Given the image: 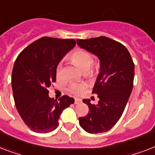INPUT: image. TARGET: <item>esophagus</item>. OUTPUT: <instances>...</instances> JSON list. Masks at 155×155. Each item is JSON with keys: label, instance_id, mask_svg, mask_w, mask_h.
Returning <instances> with one entry per match:
<instances>
[{"label": "esophagus", "instance_id": "1", "mask_svg": "<svg viewBox=\"0 0 155 155\" xmlns=\"http://www.w3.org/2000/svg\"><path fill=\"white\" fill-rule=\"evenodd\" d=\"M80 103H81V99H75V104H79Z\"/></svg>", "mask_w": 155, "mask_h": 155}]
</instances>
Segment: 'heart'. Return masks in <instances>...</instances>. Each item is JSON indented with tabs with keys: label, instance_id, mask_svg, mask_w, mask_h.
<instances>
[{
	"label": "heart",
	"instance_id": "1",
	"mask_svg": "<svg viewBox=\"0 0 155 155\" xmlns=\"http://www.w3.org/2000/svg\"><path fill=\"white\" fill-rule=\"evenodd\" d=\"M70 60L75 66L79 68L87 76H93L97 71V65L93 61L92 55L89 51L84 49H76L73 53L70 56ZM60 71L61 67L60 65L56 68V79H60ZM87 87V84L84 83H72L69 86V91L74 95H80Z\"/></svg>",
	"mask_w": 155,
	"mask_h": 155
}]
</instances>
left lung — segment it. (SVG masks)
Wrapping results in <instances>:
<instances>
[{"label": "left lung", "instance_id": "1", "mask_svg": "<svg viewBox=\"0 0 155 155\" xmlns=\"http://www.w3.org/2000/svg\"><path fill=\"white\" fill-rule=\"evenodd\" d=\"M82 48L100 60V70L93 88L99 99L96 105L83 99L89 107L86 116L79 118L80 125L90 134L106 132L122 116L133 88L134 64L127 48L106 36L77 41Z\"/></svg>", "mask_w": 155, "mask_h": 155}]
</instances>
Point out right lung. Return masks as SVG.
<instances>
[{"label":"right lung","mask_w":155,"mask_h":155,"mask_svg":"<svg viewBox=\"0 0 155 155\" xmlns=\"http://www.w3.org/2000/svg\"><path fill=\"white\" fill-rule=\"evenodd\" d=\"M75 45L73 39L45 36L25 48L16 58L12 72L15 105L32 131L48 133L55 130L63 110L75 102L68 95H63L57 101L49 97L48 90L56 81L60 61Z\"/></svg>","instance_id":"add662e5"}]
</instances>
